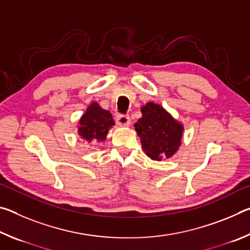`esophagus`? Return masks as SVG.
<instances>
[{"instance_id": "1", "label": "esophagus", "mask_w": 250, "mask_h": 250, "mask_svg": "<svg viewBox=\"0 0 250 250\" xmlns=\"http://www.w3.org/2000/svg\"><path fill=\"white\" fill-rule=\"evenodd\" d=\"M116 121H117V124L121 126H128L131 124L130 117L126 115H118Z\"/></svg>"}]
</instances>
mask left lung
Segmentation results:
<instances>
[{"mask_svg": "<svg viewBox=\"0 0 250 250\" xmlns=\"http://www.w3.org/2000/svg\"><path fill=\"white\" fill-rule=\"evenodd\" d=\"M142 118L134 125L142 147L152 160L168 159L181 146L183 125L161 105L147 103L141 108Z\"/></svg>", "mask_w": 250, "mask_h": 250, "instance_id": "8db88e82", "label": "left lung"}]
</instances>
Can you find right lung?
<instances>
[{"instance_id": "add662e5", "label": "right lung", "mask_w": 250, "mask_h": 250, "mask_svg": "<svg viewBox=\"0 0 250 250\" xmlns=\"http://www.w3.org/2000/svg\"><path fill=\"white\" fill-rule=\"evenodd\" d=\"M112 125H115V121L111 113L101 109L97 103H92L80 118L78 133L84 140L100 142L104 140Z\"/></svg>"}]
</instances>
